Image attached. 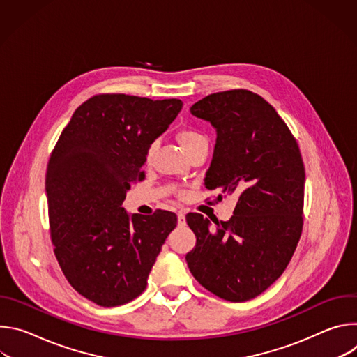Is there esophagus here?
Listing matches in <instances>:
<instances>
[{
    "label": "esophagus",
    "instance_id": "esophagus-1",
    "mask_svg": "<svg viewBox=\"0 0 357 357\" xmlns=\"http://www.w3.org/2000/svg\"><path fill=\"white\" fill-rule=\"evenodd\" d=\"M178 223H179V226H185V223H186L185 213H182V212H179V213H178Z\"/></svg>",
    "mask_w": 357,
    "mask_h": 357
}]
</instances>
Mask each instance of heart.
Wrapping results in <instances>:
<instances>
[{"mask_svg": "<svg viewBox=\"0 0 357 357\" xmlns=\"http://www.w3.org/2000/svg\"><path fill=\"white\" fill-rule=\"evenodd\" d=\"M176 138H178V141H179V144H181V146L183 148L185 152L190 151L192 148H195V146H197L200 144H208L206 137L203 135L202 132H199L197 130H193V128H185V130L179 131ZM152 154H154V148L151 146L148 149V152H146V158L151 160Z\"/></svg>", "mask_w": 357, "mask_h": 357, "instance_id": "1", "label": "heart"}]
</instances>
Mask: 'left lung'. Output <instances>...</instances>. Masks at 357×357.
<instances>
[{"label": "left lung", "mask_w": 357, "mask_h": 357, "mask_svg": "<svg viewBox=\"0 0 357 357\" xmlns=\"http://www.w3.org/2000/svg\"><path fill=\"white\" fill-rule=\"evenodd\" d=\"M192 116L216 130L208 189L238 196L229 222L186 215L196 245L192 275L215 295L244 302L287 268L302 231L305 169L289 128L274 107L248 90L209 94Z\"/></svg>", "instance_id": "obj_1"}]
</instances>
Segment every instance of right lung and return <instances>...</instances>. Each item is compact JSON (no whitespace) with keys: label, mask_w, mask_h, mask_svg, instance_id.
Returning a JSON list of instances; mask_svg holds the SVG:
<instances>
[{"label":"right lung","mask_w":357,"mask_h":357,"mask_svg":"<svg viewBox=\"0 0 357 357\" xmlns=\"http://www.w3.org/2000/svg\"><path fill=\"white\" fill-rule=\"evenodd\" d=\"M178 98L100 94L76 109L50 155L46 197L55 256L70 285L100 307L137 298L176 215L121 208L144 179L146 152L182 110Z\"/></svg>","instance_id":"right-lung-1"}]
</instances>
